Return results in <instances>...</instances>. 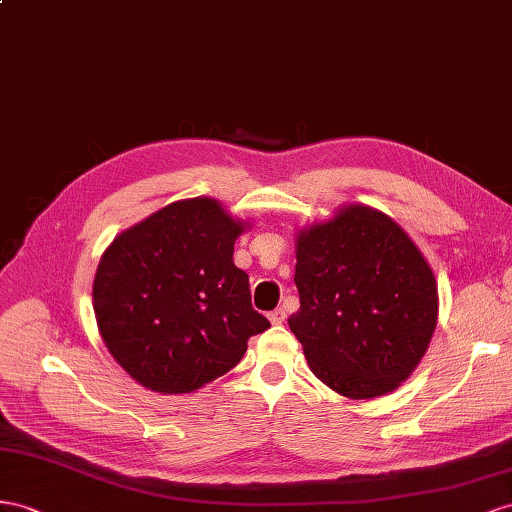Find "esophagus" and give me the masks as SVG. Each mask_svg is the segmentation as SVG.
Returning a JSON list of instances; mask_svg holds the SVG:
<instances>
[{
	"mask_svg": "<svg viewBox=\"0 0 512 512\" xmlns=\"http://www.w3.org/2000/svg\"><path fill=\"white\" fill-rule=\"evenodd\" d=\"M268 320L272 324H283L285 322V309H274L268 313Z\"/></svg>",
	"mask_w": 512,
	"mask_h": 512,
	"instance_id": "esophagus-1",
	"label": "esophagus"
}]
</instances>
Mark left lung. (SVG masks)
<instances>
[{
    "mask_svg": "<svg viewBox=\"0 0 512 512\" xmlns=\"http://www.w3.org/2000/svg\"><path fill=\"white\" fill-rule=\"evenodd\" d=\"M300 309L287 318L309 370L370 400L396 391L426 355L439 318L437 279L391 216L348 203L296 233Z\"/></svg>",
    "mask_w": 512,
    "mask_h": 512,
    "instance_id": "1",
    "label": "left lung"
}]
</instances>
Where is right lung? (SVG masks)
I'll return each mask as SVG.
<instances>
[{
  "label": "right lung",
  "mask_w": 512,
  "mask_h": 512,
  "mask_svg": "<svg viewBox=\"0 0 512 512\" xmlns=\"http://www.w3.org/2000/svg\"><path fill=\"white\" fill-rule=\"evenodd\" d=\"M251 229L209 196L175 201L103 251L93 309L103 344L136 383L192 393L240 363L270 329L251 305L233 244Z\"/></svg>",
  "instance_id": "add662e5"
}]
</instances>
